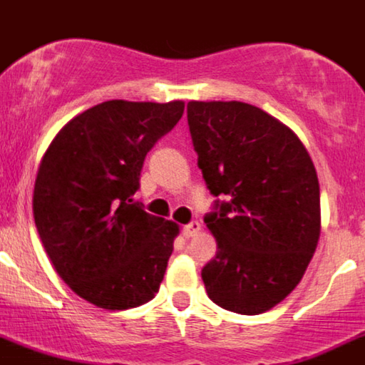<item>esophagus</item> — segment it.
<instances>
[{
	"label": "esophagus",
	"mask_w": 365,
	"mask_h": 365,
	"mask_svg": "<svg viewBox=\"0 0 365 365\" xmlns=\"http://www.w3.org/2000/svg\"><path fill=\"white\" fill-rule=\"evenodd\" d=\"M200 231V224L197 220H192L190 222V224H186L185 227H182V232H185V237L186 238H192V237H195L197 232Z\"/></svg>",
	"instance_id": "1"
}]
</instances>
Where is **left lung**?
I'll use <instances>...</instances> for the list:
<instances>
[{
	"label": "left lung",
	"mask_w": 365,
	"mask_h": 365,
	"mask_svg": "<svg viewBox=\"0 0 365 365\" xmlns=\"http://www.w3.org/2000/svg\"><path fill=\"white\" fill-rule=\"evenodd\" d=\"M197 165L215 200L204 217L217 256L204 265L210 299L258 315L289 296L321 235L315 166L299 138L244 102H188Z\"/></svg>",
	"instance_id": "1"
}]
</instances>
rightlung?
<instances>
[{
	"mask_svg": "<svg viewBox=\"0 0 365 365\" xmlns=\"http://www.w3.org/2000/svg\"><path fill=\"white\" fill-rule=\"evenodd\" d=\"M185 102L109 100L73 118L48 147L34 188L46 255L69 289L106 310L148 303L179 225L133 202L143 161Z\"/></svg>",
	"mask_w": 365,
	"mask_h": 365,
	"instance_id": "1",
	"label": "right lung"
}]
</instances>
